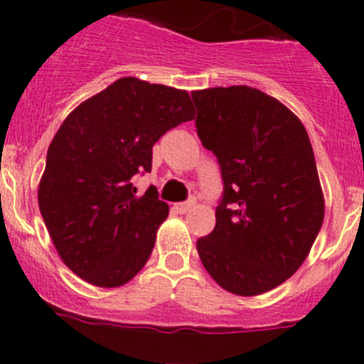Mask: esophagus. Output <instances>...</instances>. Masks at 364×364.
<instances>
[{"label":"esophagus","mask_w":364,"mask_h":364,"mask_svg":"<svg viewBox=\"0 0 364 364\" xmlns=\"http://www.w3.org/2000/svg\"><path fill=\"white\" fill-rule=\"evenodd\" d=\"M193 205H195V200L178 202V204H175V211H176V213H188V211L191 210Z\"/></svg>","instance_id":"34e87169"}]
</instances>
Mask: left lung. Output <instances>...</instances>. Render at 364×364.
Wrapping results in <instances>:
<instances>
[{
	"label": "left lung",
	"mask_w": 364,
	"mask_h": 364,
	"mask_svg": "<svg viewBox=\"0 0 364 364\" xmlns=\"http://www.w3.org/2000/svg\"><path fill=\"white\" fill-rule=\"evenodd\" d=\"M191 98L198 138L224 180L217 224L197 240L198 257L230 294H266L301 268L323 226L310 138L290 109L253 87H213Z\"/></svg>",
	"instance_id": "obj_1"
}]
</instances>
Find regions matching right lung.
<instances>
[{"label": "right lung", "mask_w": 364, "mask_h": 364, "mask_svg": "<svg viewBox=\"0 0 364 364\" xmlns=\"http://www.w3.org/2000/svg\"><path fill=\"white\" fill-rule=\"evenodd\" d=\"M195 118L188 91L125 76L82 102L47 151L38 204L63 264L89 284L118 288L146 266L169 205L136 197L153 146Z\"/></svg>", "instance_id": "obj_1"}]
</instances>
